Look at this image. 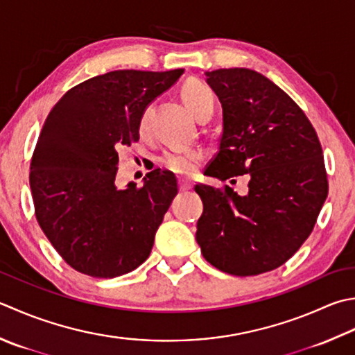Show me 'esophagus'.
Listing matches in <instances>:
<instances>
[{
	"label": "esophagus",
	"instance_id": "34e87169",
	"mask_svg": "<svg viewBox=\"0 0 355 355\" xmlns=\"http://www.w3.org/2000/svg\"><path fill=\"white\" fill-rule=\"evenodd\" d=\"M178 184H180V189H182V191H189V189H192V186H193L191 180H184V178L178 180Z\"/></svg>",
	"mask_w": 355,
	"mask_h": 355
}]
</instances>
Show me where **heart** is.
Returning <instances> with one entry per match:
<instances>
[{
    "label": "heart",
    "mask_w": 355,
    "mask_h": 355,
    "mask_svg": "<svg viewBox=\"0 0 355 355\" xmlns=\"http://www.w3.org/2000/svg\"><path fill=\"white\" fill-rule=\"evenodd\" d=\"M180 96H182L184 106L196 116L205 112V110H214V90L203 81L196 78L187 80L182 86V90H180ZM148 118L149 110H144L140 118V123H138V129H140L141 134L148 130ZM203 158L205 154L201 150H171L166 152L162 157V164L168 171L177 173V175L191 177L197 172Z\"/></svg>",
    "instance_id": "1"
}]
</instances>
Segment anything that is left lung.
I'll return each mask as SVG.
<instances>
[{
	"instance_id": "obj_1",
	"label": "left lung",
	"mask_w": 355,
	"mask_h": 355,
	"mask_svg": "<svg viewBox=\"0 0 355 355\" xmlns=\"http://www.w3.org/2000/svg\"><path fill=\"white\" fill-rule=\"evenodd\" d=\"M205 75L223 107L220 149L206 175L226 182L248 173L249 191L197 184L203 214L196 239L223 272H269L300 249L328 197L322 144L297 103L265 75L245 67Z\"/></svg>"
}]
</instances>
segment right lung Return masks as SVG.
<instances>
[{"mask_svg":"<svg viewBox=\"0 0 355 355\" xmlns=\"http://www.w3.org/2000/svg\"><path fill=\"white\" fill-rule=\"evenodd\" d=\"M184 71H114L80 83L47 115L31 163L35 215L69 266L114 279L148 259L177 196V178L155 169L141 187L118 189V149L138 141L146 107Z\"/></svg>","mask_w":355,"mask_h":355,"instance_id":"1","label":"right lung"}]
</instances>
